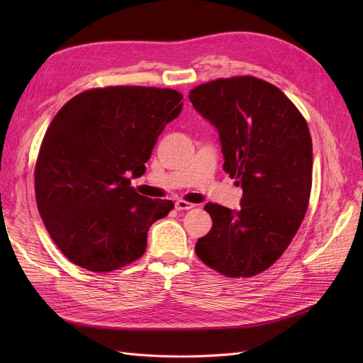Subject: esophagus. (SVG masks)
<instances>
[{"label":"esophagus","mask_w":363,"mask_h":363,"mask_svg":"<svg viewBox=\"0 0 363 363\" xmlns=\"http://www.w3.org/2000/svg\"><path fill=\"white\" fill-rule=\"evenodd\" d=\"M193 207H194L193 203H188V201H184V200L175 201V208H177V211H189V208H193Z\"/></svg>","instance_id":"1"}]
</instances>
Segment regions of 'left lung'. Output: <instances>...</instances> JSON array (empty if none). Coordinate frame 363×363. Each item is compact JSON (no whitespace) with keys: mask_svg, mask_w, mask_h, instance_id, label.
Listing matches in <instances>:
<instances>
[{"mask_svg":"<svg viewBox=\"0 0 363 363\" xmlns=\"http://www.w3.org/2000/svg\"><path fill=\"white\" fill-rule=\"evenodd\" d=\"M188 97L218 129L223 170L242 188L240 211L206 204L213 226L199 238L196 253L222 275H257L285 252L308 211V123L287 95L255 76L207 82Z\"/></svg>","mask_w":363,"mask_h":363,"instance_id":"obj_1","label":"left lung"}]
</instances>
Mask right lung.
Here are the masks:
<instances>
[{"mask_svg": "<svg viewBox=\"0 0 363 363\" xmlns=\"http://www.w3.org/2000/svg\"><path fill=\"white\" fill-rule=\"evenodd\" d=\"M167 88L107 86L81 92L55 114L35 167V196L60 252L92 272L140 259L148 228L174 207L135 193L164 126L182 110Z\"/></svg>", "mask_w": 363, "mask_h": 363, "instance_id": "1", "label": "right lung"}]
</instances>
